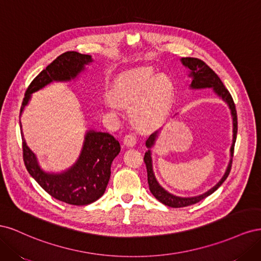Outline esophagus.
<instances>
[{
  "instance_id": "obj_1",
  "label": "esophagus",
  "mask_w": 261,
  "mask_h": 261,
  "mask_svg": "<svg viewBox=\"0 0 261 261\" xmlns=\"http://www.w3.org/2000/svg\"><path fill=\"white\" fill-rule=\"evenodd\" d=\"M124 145L127 146V147H134L137 143V138L136 136L134 135V134L129 133V134H126L125 137H124Z\"/></svg>"
}]
</instances>
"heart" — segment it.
<instances>
[{
	"label": "heart",
	"mask_w": 261,
	"mask_h": 261,
	"mask_svg": "<svg viewBox=\"0 0 261 261\" xmlns=\"http://www.w3.org/2000/svg\"><path fill=\"white\" fill-rule=\"evenodd\" d=\"M112 96L118 106L134 109V120L141 127H154L167 116L173 98V86L167 76H158L150 69H136L116 81ZM113 110V102L106 101Z\"/></svg>",
	"instance_id": "b5f03b06"
}]
</instances>
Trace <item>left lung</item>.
<instances>
[{
    "mask_svg": "<svg viewBox=\"0 0 261 261\" xmlns=\"http://www.w3.org/2000/svg\"><path fill=\"white\" fill-rule=\"evenodd\" d=\"M181 63L191 69V76L193 78V82L191 84V87L194 89H201V88H213V90L216 91L219 97L222 98L226 103L228 105L231 109V113L233 116V144L231 147V156L233 158L234 154V145L236 141V134H238V114H236V109H235V103L233 101V98L231 96V93L228 92V90L225 88L223 83L221 82L219 76L213 72V70L204 63L203 61L196 59V58H181ZM158 134H159V130H156L152 133L151 135L149 136V138L146 141V146L148 148H151L154 145L155 138L158 137ZM232 158L230 160V163H228V167L226 169L225 174L223 177L221 178L219 183L212 187L211 189L207 193H204L202 195L196 196V197H187V198H183V197H177L168 193L165 189H163L159 184L153 175V171H152V163H151V156H150V150L145 153L144 156V161L146 163V168H147V175H148V184H149V189L151 194L155 197V198L162 202L165 206H169L172 208H181V207H187L191 206V204L199 202L200 200L204 199L206 197L211 195L212 193H215L217 189L222 185L223 181L226 179L231 172L232 168Z\"/></svg>",
    "mask_w": 261,
    "mask_h": 261,
    "instance_id": "obj_1",
    "label": "left lung"
}]
</instances>
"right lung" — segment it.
<instances>
[{
	"label": "right lung",
	"mask_w": 261,
	"mask_h": 261,
	"mask_svg": "<svg viewBox=\"0 0 261 261\" xmlns=\"http://www.w3.org/2000/svg\"><path fill=\"white\" fill-rule=\"evenodd\" d=\"M90 62L92 60L88 54L75 51L61 54L30 83L22 100L20 114L31 93L54 81L73 80L84 69L85 64ZM21 140L22 159L29 174L53 198L74 206L89 204L105 194L111 175L112 161L121 151L120 143L109 133L89 130L85 137L80 159L73 167L61 174H50L40 169L23 137Z\"/></svg>",
	"instance_id": "add662e5"
}]
</instances>
